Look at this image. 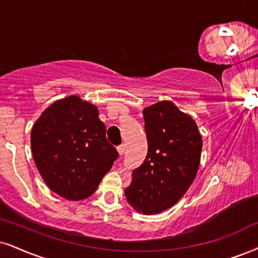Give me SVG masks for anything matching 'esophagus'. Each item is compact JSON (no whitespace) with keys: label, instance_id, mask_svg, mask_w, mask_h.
Listing matches in <instances>:
<instances>
[{"label":"esophagus","instance_id":"1","mask_svg":"<svg viewBox=\"0 0 258 258\" xmlns=\"http://www.w3.org/2000/svg\"><path fill=\"white\" fill-rule=\"evenodd\" d=\"M124 151H125V146H124V145H120V146H118V147H117V152H118L119 155H123Z\"/></svg>","mask_w":258,"mask_h":258}]
</instances>
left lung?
Wrapping results in <instances>:
<instances>
[{"instance_id": "8db88e82", "label": "left lung", "mask_w": 258, "mask_h": 258, "mask_svg": "<svg viewBox=\"0 0 258 258\" xmlns=\"http://www.w3.org/2000/svg\"><path fill=\"white\" fill-rule=\"evenodd\" d=\"M148 152L133 172L126 201L136 212L153 215L173 207L195 179L202 152V136L190 114L170 100L144 110Z\"/></svg>"}]
</instances>
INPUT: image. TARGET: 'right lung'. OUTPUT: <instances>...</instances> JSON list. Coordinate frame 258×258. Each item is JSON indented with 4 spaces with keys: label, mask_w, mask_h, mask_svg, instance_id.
Returning <instances> with one entry per match:
<instances>
[{
    "label": "right lung",
    "mask_w": 258,
    "mask_h": 258,
    "mask_svg": "<svg viewBox=\"0 0 258 258\" xmlns=\"http://www.w3.org/2000/svg\"><path fill=\"white\" fill-rule=\"evenodd\" d=\"M95 105L69 95L41 112L31 130L34 164L50 190L69 201L90 197L118 153Z\"/></svg>",
    "instance_id": "add662e5"
}]
</instances>
